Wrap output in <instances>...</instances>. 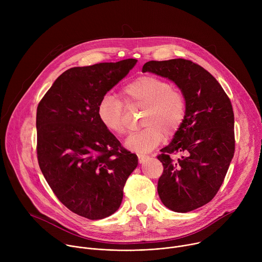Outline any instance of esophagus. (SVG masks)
I'll return each mask as SVG.
<instances>
[{
  "label": "esophagus",
  "instance_id": "1",
  "mask_svg": "<svg viewBox=\"0 0 262 262\" xmlns=\"http://www.w3.org/2000/svg\"><path fill=\"white\" fill-rule=\"evenodd\" d=\"M138 159H139V162L142 164L148 159V156L144 155V154H138Z\"/></svg>",
  "mask_w": 262,
  "mask_h": 262
}]
</instances>
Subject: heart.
<instances>
[{
    "mask_svg": "<svg viewBox=\"0 0 262 262\" xmlns=\"http://www.w3.org/2000/svg\"><path fill=\"white\" fill-rule=\"evenodd\" d=\"M115 95L105 94L97 105V116L101 124L116 136L128 132L125 105L144 106L142 124L144 128L132 134L125 141L130 150L144 154L156 148L167 136H173L182 125L186 114L183 93L171 84L155 76H142L126 84Z\"/></svg>",
    "mask_w": 262,
    "mask_h": 262,
    "instance_id": "heart-1",
    "label": "heart"
}]
</instances>
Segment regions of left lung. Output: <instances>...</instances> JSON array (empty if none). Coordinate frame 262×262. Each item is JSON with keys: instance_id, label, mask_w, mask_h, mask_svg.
Wrapping results in <instances>:
<instances>
[{"instance_id": "obj_1", "label": "left lung", "mask_w": 262, "mask_h": 262, "mask_svg": "<svg viewBox=\"0 0 262 262\" xmlns=\"http://www.w3.org/2000/svg\"><path fill=\"white\" fill-rule=\"evenodd\" d=\"M142 71L168 78L185 97L184 121L158 156L164 167L158 193L173 211L194 210L216 195L234 156L231 101L211 74L190 60L149 61ZM176 153L182 157L173 160Z\"/></svg>"}]
</instances>
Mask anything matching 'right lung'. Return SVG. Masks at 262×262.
<instances>
[{
    "label": "right lung",
    "instance_id": "1",
    "mask_svg": "<svg viewBox=\"0 0 262 262\" xmlns=\"http://www.w3.org/2000/svg\"><path fill=\"white\" fill-rule=\"evenodd\" d=\"M137 63L126 59L64 71L37 106V159L59 201L90 220L114 213L137 155L99 121L97 105Z\"/></svg>",
    "mask_w": 262,
    "mask_h": 262
}]
</instances>
